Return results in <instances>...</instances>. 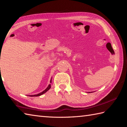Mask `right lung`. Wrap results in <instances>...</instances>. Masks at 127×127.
I'll use <instances>...</instances> for the list:
<instances>
[{
    "label": "right lung",
    "instance_id": "1",
    "mask_svg": "<svg viewBox=\"0 0 127 127\" xmlns=\"http://www.w3.org/2000/svg\"><path fill=\"white\" fill-rule=\"evenodd\" d=\"M51 82V80H50V83ZM51 88V85L50 84L49 85V86H48V87L46 88V89L44 90V91H42V92H41V93H40V94H37V95H30V96H31V97H32V96H40V95H42V94H45V92H46L47 91H48V90L50 89Z\"/></svg>",
    "mask_w": 127,
    "mask_h": 127
}]
</instances>
